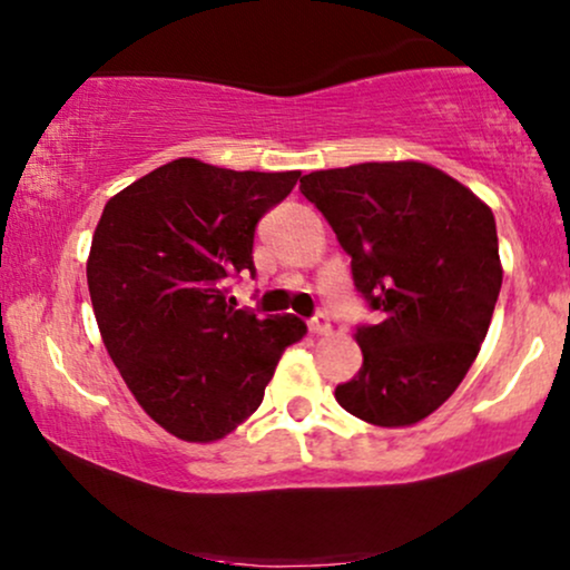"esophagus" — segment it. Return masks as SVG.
<instances>
[{"mask_svg": "<svg viewBox=\"0 0 570 570\" xmlns=\"http://www.w3.org/2000/svg\"><path fill=\"white\" fill-rule=\"evenodd\" d=\"M307 326H311L313 335H330V330H332L330 316H326V311H318L316 316H313L311 322H307Z\"/></svg>", "mask_w": 570, "mask_h": 570, "instance_id": "esophagus-1", "label": "esophagus"}]
</instances>
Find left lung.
Instances as JSON below:
<instances>
[{
  "mask_svg": "<svg viewBox=\"0 0 570 570\" xmlns=\"http://www.w3.org/2000/svg\"><path fill=\"white\" fill-rule=\"evenodd\" d=\"M351 257L356 292L377 313L356 326L362 370L340 407L372 426H412L461 385L501 292L493 212L426 163H358L299 179Z\"/></svg>",
  "mask_w": 570,
  "mask_h": 570,
  "instance_id": "left-lung-1",
  "label": "left lung"
}]
</instances>
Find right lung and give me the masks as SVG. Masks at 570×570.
Wrapping results in <instances>:
<instances>
[{
    "instance_id": "obj_1",
    "label": "right lung",
    "mask_w": 570,
    "mask_h": 570,
    "mask_svg": "<svg viewBox=\"0 0 570 570\" xmlns=\"http://www.w3.org/2000/svg\"><path fill=\"white\" fill-rule=\"evenodd\" d=\"M299 171H230L179 158L104 206L88 289L104 345L144 412L185 442H214L263 404L297 316L235 307L254 230Z\"/></svg>"
}]
</instances>
